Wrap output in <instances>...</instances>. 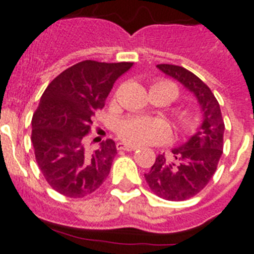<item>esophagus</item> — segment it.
<instances>
[{"label": "esophagus", "instance_id": "obj_1", "mask_svg": "<svg viewBox=\"0 0 254 254\" xmlns=\"http://www.w3.org/2000/svg\"><path fill=\"white\" fill-rule=\"evenodd\" d=\"M117 150H124V151H134L137 150V146H133V145H127L125 142H119L117 145Z\"/></svg>", "mask_w": 254, "mask_h": 254}]
</instances>
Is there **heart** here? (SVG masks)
Listing matches in <instances>:
<instances>
[{
  "instance_id": "obj_1",
  "label": "heart",
  "mask_w": 254,
  "mask_h": 254,
  "mask_svg": "<svg viewBox=\"0 0 254 254\" xmlns=\"http://www.w3.org/2000/svg\"><path fill=\"white\" fill-rule=\"evenodd\" d=\"M173 88L174 99L178 96L177 87L169 81H162ZM178 124L182 129H190L192 127V116L189 111L178 112ZM116 131L123 141L133 146L151 145V143L165 142L170 137V127L166 121L161 119H151L146 116H129L119 121Z\"/></svg>"
}]
</instances>
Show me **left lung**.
<instances>
[{
    "instance_id": "8db88e82",
    "label": "left lung",
    "mask_w": 254,
    "mask_h": 254,
    "mask_svg": "<svg viewBox=\"0 0 254 254\" xmlns=\"http://www.w3.org/2000/svg\"><path fill=\"white\" fill-rule=\"evenodd\" d=\"M157 67L195 95L203 112V123L187 142L171 150L173 159L159 154L150 171L145 174V179L159 197L173 201L187 200L200 192L216 171L224 146V120L212 91L196 75L179 65Z\"/></svg>"
}]
</instances>
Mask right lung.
Returning a JSON list of instances; mask_svg holds the SVG:
<instances>
[{"instance_id": "right-lung-1", "label": "right lung", "mask_w": 254, "mask_h": 254, "mask_svg": "<svg viewBox=\"0 0 254 254\" xmlns=\"http://www.w3.org/2000/svg\"><path fill=\"white\" fill-rule=\"evenodd\" d=\"M131 65L83 61L58 75L43 92L31 121V142L43 177L62 195L87 196L109 175L117 154L115 141H103L89 151L85 135L115 81Z\"/></svg>"}]
</instances>
